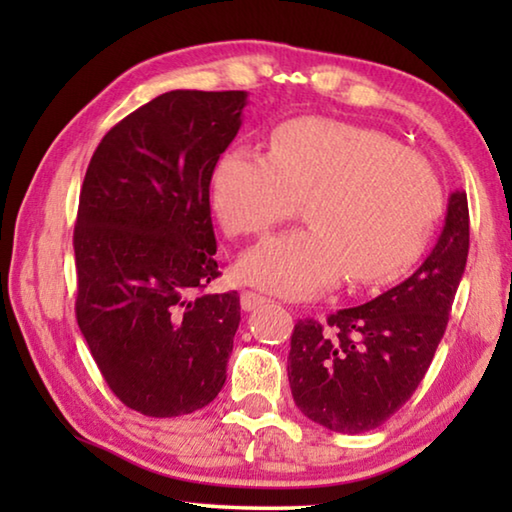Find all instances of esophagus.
I'll return each instance as SVG.
<instances>
[{
    "instance_id": "1",
    "label": "esophagus",
    "mask_w": 512,
    "mask_h": 512,
    "mask_svg": "<svg viewBox=\"0 0 512 512\" xmlns=\"http://www.w3.org/2000/svg\"><path fill=\"white\" fill-rule=\"evenodd\" d=\"M266 302H271L266 296H262V293H255V291H244L241 293V309L244 311H253L257 307L266 305Z\"/></svg>"
}]
</instances>
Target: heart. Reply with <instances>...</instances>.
<instances>
[{
  "mask_svg": "<svg viewBox=\"0 0 512 512\" xmlns=\"http://www.w3.org/2000/svg\"><path fill=\"white\" fill-rule=\"evenodd\" d=\"M302 201L309 228L259 241L241 257L244 280L305 298L343 275L386 284L418 262L440 214L433 171L384 133L332 119H293L271 151L237 146L214 169L212 203L232 237L259 235Z\"/></svg>",
  "mask_w": 512,
  "mask_h": 512,
  "instance_id": "1",
  "label": "heart"
}]
</instances>
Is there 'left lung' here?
Listing matches in <instances>:
<instances>
[{"instance_id":"8db88e82","label":"left lung","mask_w":512,"mask_h":512,"mask_svg":"<svg viewBox=\"0 0 512 512\" xmlns=\"http://www.w3.org/2000/svg\"><path fill=\"white\" fill-rule=\"evenodd\" d=\"M467 248L470 212L456 189L436 246L411 277L366 305L329 314L325 327L298 320L287 370L293 402L309 420L363 433L411 400L445 334Z\"/></svg>"}]
</instances>
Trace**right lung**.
<instances>
[{
    "mask_svg": "<svg viewBox=\"0 0 512 512\" xmlns=\"http://www.w3.org/2000/svg\"><path fill=\"white\" fill-rule=\"evenodd\" d=\"M248 94L173 90L112 126L85 171L74 228L76 320L128 409L176 418L225 384L237 291L214 277L210 183Z\"/></svg>",
    "mask_w": 512,
    "mask_h": 512,
    "instance_id": "1",
    "label": "right lung"
}]
</instances>
